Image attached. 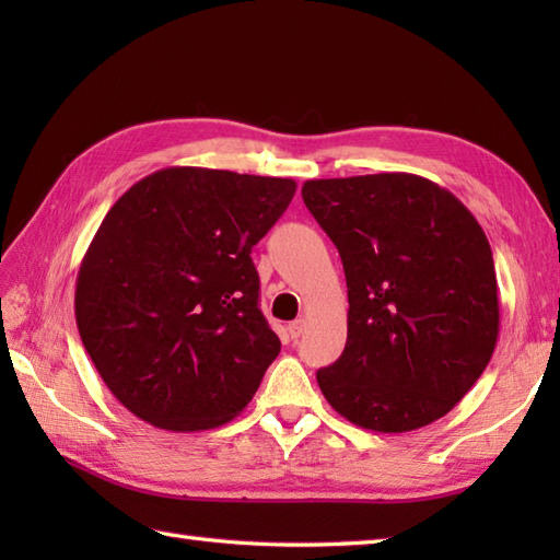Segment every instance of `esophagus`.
Returning <instances> with one entry per match:
<instances>
[{
    "label": "esophagus",
    "mask_w": 560,
    "mask_h": 560,
    "mask_svg": "<svg viewBox=\"0 0 560 560\" xmlns=\"http://www.w3.org/2000/svg\"><path fill=\"white\" fill-rule=\"evenodd\" d=\"M303 329H305V319H293V323L289 325L291 339H299L303 335Z\"/></svg>",
    "instance_id": "obj_1"
}]
</instances>
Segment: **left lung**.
<instances>
[{"instance_id":"left-lung-1","label":"left lung","mask_w":560,"mask_h":560,"mask_svg":"<svg viewBox=\"0 0 560 560\" xmlns=\"http://www.w3.org/2000/svg\"><path fill=\"white\" fill-rule=\"evenodd\" d=\"M301 192L349 289L347 347L317 371L325 399L375 433L443 419L486 371L501 327L479 221L411 173L307 180Z\"/></svg>"}]
</instances>
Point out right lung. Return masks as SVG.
<instances>
[{
  "instance_id": "add662e5",
  "label": "right lung",
  "mask_w": 560,
  "mask_h": 560,
  "mask_svg": "<svg viewBox=\"0 0 560 560\" xmlns=\"http://www.w3.org/2000/svg\"><path fill=\"white\" fill-rule=\"evenodd\" d=\"M293 192L291 177L173 165L105 213L79 267L77 327L137 419L209 431L253 399L281 341L257 305L249 253Z\"/></svg>"
}]
</instances>
